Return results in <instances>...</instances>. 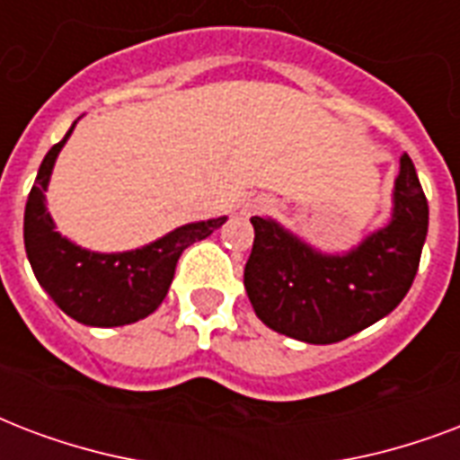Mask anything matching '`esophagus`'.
Listing matches in <instances>:
<instances>
[{
    "label": "esophagus",
    "mask_w": 460,
    "mask_h": 460,
    "mask_svg": "<svg viewBox=\"0 0 460 460\" xmlns=\"http://www.w3.org/2000/svg\"><path fill=\"white\" fill-rule=\"evenodd\" d=\"M266 208H269V199L259 197V199H252V201H247V204L242 206V213H244V216H252V213L266 211Z\"/></svg>",
    "instance_id": "34e87169"
}]
</instances>
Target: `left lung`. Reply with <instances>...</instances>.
I'll list each match as a JSON object with an SVG mask.
<instances>
[{
	"mask_svg": "<svg viewBox=\"0 0 460 460\" xmlns=\"http://www.w3.org/2000/svg\"><path fill=\"white\" fill-rule=\"evenodd\" d=\"M429 208L408 155L391 191L389 223L348 252H322L279 220L252 218L244 288L269 329L305 343H338L401 305L418 273Z\"/></svg>",
	"mask_w": 460,
	"mask_h": 460,
	"instance_id": "obj_1",
	"label": "left lung"
}]
</instances>
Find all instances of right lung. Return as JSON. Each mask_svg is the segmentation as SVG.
I'll use <instances>...</instances> for the list:
<instances>
[{
  "instance_id": "right-lung-1",
  "label": "right lung",
  "mask_w": 460,
  "mask_h": 460,
  "mask_svg": "<svg viewBox=\"0 0 460 460\" xmlns=\"http://www.w3.org/2000/svg\"><path fill=\"white\" fill-rule=\"evenodd\" d=\"M76 122L42 158L26 201L23 242L35 279L64 314L85 326L112 329L153 314L165 300L181 252L194 242L206 240L226 223L227 216L187 223L144 247L127 252L78 247L76 242L57 233L45 199L57 155L69 141Z\"/></svg>"
}]
</instances>
